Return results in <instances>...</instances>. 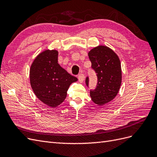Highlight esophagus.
Returning <instances> with one entry per match:
<instances>
[{
	"instance_id": "esophagus-1",
	"label": "esophagus",
	"mask_w": 157,
	"mask_h": 157,
	"mask_svg": "<svg viewBox=\"0 0 157 157\" xmlns=\"http://www.w3.org/2000/svg\"><path fill=\"white\" fill-rule=\"evenodd\" d=\"M78 79L80 82H82L84 80V75L83 74H80L78 76Z\"/></svg>"
}]
</instances>
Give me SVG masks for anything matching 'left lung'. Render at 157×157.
<instances>
[{"mask_svg":"<svg viewBox=\"0 0 157 157\" xmlns=\"http://www.w3.org/2000/svg\"><path fill=\"white\" fill-rule=\"evenodd\" d=\"M89 59L92 69L96 73L98 82L94 90H90L92 100L98 105H103L115 98L122 82L121 61L111 49L99 46L90 50ZM89 87V77L85 80Z\"/></svg>","mask_w":157,"mask_h":157,"instance_id":"obj_1","label":"left lung"}]
</instances>
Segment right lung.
Wrapping results in <instances>:
<instances>
[{
  "label": "right lung",
  "instance_id": "1",
  "mask_svg": "<svg viewBox=\"0 0 157 157\" xmlns=\"http://www.w3.org/2000/svg\"><path fill=\"white\" fill-rule=\"evenodd\" d=\"M58 52L47 50L33 61L30 69V83L36 96L51 107L58 106L67 96L71 83L77 78L67 73L58 63Z\"/></svg>",
  "mask_w": 157,
  "mask_h": 157
}]
</instances>
